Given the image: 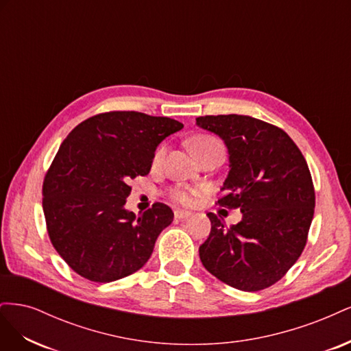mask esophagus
I'll use <instances>...</instances> for the list:
<instances>
[{
	"label": "esophagus",
	"instance_id": "1",
	"mask_svg": "<svg viewBox=\"0 0 351 351\" xmlns=\"http://www.w3.org/2000/svg\"><path fill=\"white\" fill-rule=\"evenodd\" d=\"M190 215V212H187V210H180V209H177V210H174V217L177 218V219H186V218H189Z\"/></svg>",
	"mask_w": 351,
	"mask_h": 351
}]
</instances>
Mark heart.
<instances>
[{
	"label": "heart",
	"mask_w": 351,
	"mask_h": 351,
	"mask_svg": "<svg viewBox=\"0 0 351 351\" xmlns=\"http://www.w3.org/2000/svg\"><path fill=\"white\" fill-rule=\"evenodd\" d=\"M212 143H218V141L214 139V137H210V136H197V137H195L192 142H190V147H192L193 154H196L199 149H202V147L209 146ZM165 154H167V147L164 145L159 146L158 149L155 151V155H154V164L155 165L161 164L164 161ZM202 193H204V190H202V189H192V190H190V189H186V187H173L168 192V196L173 202H176V204L192 205L195 199L197 196H200Z\"/></svg>",
	"instance_id": "b5f03b06"
}]
</instances>
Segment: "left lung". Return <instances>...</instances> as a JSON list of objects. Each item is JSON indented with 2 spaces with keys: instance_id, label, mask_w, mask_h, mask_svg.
Returning <instances> with one entry per match:
<instances>
[{
  "instance_id": "8db88e82",
  "label": "left lung",
  "mask_w": 351,
  "mask_h": 351,
  "mask_svg": "<svg viewBox=\"0 0 351 351\" xmlns=\"http://www.w3.org/2000/svg\"><path fill=\"white\" fill-rule=\"evenodd\" d=\"M230 154V173L217 205L240 208L230 228L209 212L210 232L199 247L204 267L237 290L259 291L280 281L306 246L315 212L309 167L280 127L249 115L197 117Z\"/></svg>"
}]
</instances>
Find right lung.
<instances>
[{"mask_svg": "<svg viewBox=\"0 0 351 351\" xmlns=\"http://www.w3.org/2000/svg\"><path fill=\"white\" fill-rule=\"evenodd\" d=\"M183 129L168 117L137 111L93 115L61 143L42 186L48 236L80 277L111 282L151 258L174 214L164 204L139 217L124 209L130 182L149 174L156 146Z\"/></svg>", "mask_w": 351, "mask_h": 351, "instance_id": "add662e5", "label": "right lung"}]
</instances>
